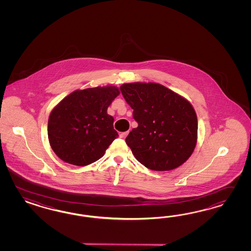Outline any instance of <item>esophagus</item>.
Here are the masks:
<instances>
[{
	"label": "esophagus",
	"instance_id": "34e87169",
	"mask_svg": "<svg viewBox=\"0 0 251 251\" xmlns=\"http://www.w3.org/2000/svg\"><path fill=\"white\" fill-rule=\"evenodd\" d=\"M129 134V131H125V132H122L121 133V135H120V137L122 138V139H125L126 137H127V135Z\"/></svg>",
	"mask_w": 251,
	"mask_h": 251
}]
</instances>
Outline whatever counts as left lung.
Segmentation results:
<instances>
[{"label": "left lung", "instance_id": "obj_1", "mask_svg": "<svg viewBox=\"0 0 251 251\" xmlns=\"http://www.w3.org/2000/svg\"><path fill=\"white\" fill-rule=\"evenodd\" d=\"M121 90L138 122L126 138L135 158L154 171L180 167L197 144V115L190 101L156 83L123 84Z\"/></svg>", "mask_w": 251, "mask_h": 251}]
</instances>
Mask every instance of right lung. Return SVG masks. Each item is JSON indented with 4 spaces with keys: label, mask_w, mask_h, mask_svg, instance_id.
<instances>
[{
    "label": "right lung",
    "mask_w": 251,
    "mask_h": 251,
    "mask_svg": "<svg viewBox=\"0 0 251 251\" xmlns=\"http://www.w3.org/2000/svg\"><path fill=\"white\" fill-rule=\"evenodd\" d=\"M120 95L114 85L75 90L51 110L48 122L50 147L62 161L83 167L100 159L119 137L107 107Z\"/></svg>",
    "instance_id": "right-lung-1"
}]
</instances>
